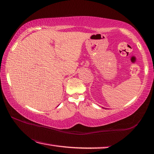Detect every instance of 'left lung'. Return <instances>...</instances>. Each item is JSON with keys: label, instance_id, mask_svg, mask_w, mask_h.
<instances>
[{"label": "left lung", "instance_id": "1", "mask_svg": "<svg viewBox=\"0 0 154 154\" xmlns=\"http://www.w3.org/2000/svg\"><path fill=\"white\" fill-rule=\"evenodd\" d=\"M103 108V109H106V108Z\"/></svg>", "mask_w": 154, "mask_h": 154}]
</instances>
